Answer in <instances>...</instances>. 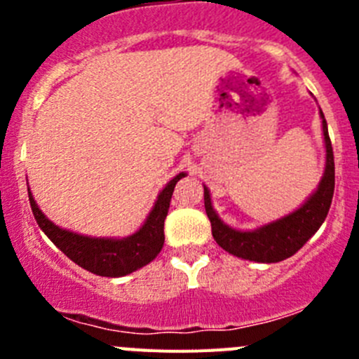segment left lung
Instances as JSON below:
<instances>
[{"label":"left lung","mask_w":359,"mask_h":359,"mask_svg":"<svg viewBox=\"0 0 359 359\" xmlns=\"http://www.w3.org/2000/svg\"><path fill=\"white\" fill-rule=\"evenodd\" d=\"M322 118L323 144H325V169L318 187L304 205L284 217L271 221L255 230H237L228 226L212 207L210 190L205 187V210L212 224V236L215 243L231 255L253 262H280L294 255L304 244L315 236L316 230L327 217L334 194V156L329 138L327 122L320 109Z\"/></svg>","instance_id":"left-lung-1"}]
</instances>
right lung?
Wrapping results in <instances>:
<instances>
[{
  "label": "right lung",
  "mask_w": 359,
  "mask_h": 359,
  "mask_svg": "<svg viewBox=\"0 0 359 359\" xmlns=\"http://www.w3.org/2000/svg\"><path fill=\"white\" fill-rule=\"evenodd\" d=\"M185 176L187 172H180L177 176H174L158 194L154 207L149 212L140 230H136L135 233L122 237V239L82 236V233H75L72 230L57 226L37 207L30 189H28V199H30L32 212H34V217L41 230L68 259L100 277H123V275L144 268L145 264L154 261L158 253L161 252L165 243L163 223L167 212H169L174 187Z\"/></svg>",
  "instance_id": "add662e5"
}]
</instances>
